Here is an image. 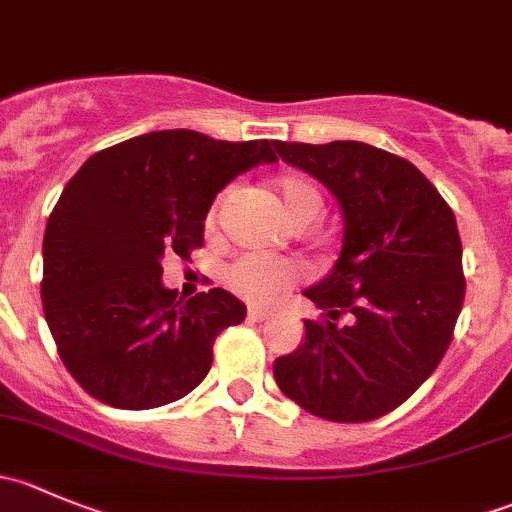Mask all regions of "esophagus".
I'll list each match as a JSON object with an SVG mask.
<instances>
[{
  "instance_id": "1",
  "label": "esophagus",
  "mask_w": 512,
  "mask_h": 512,
  "mask_svg": "<svg viewBox=\"0 0 512 512\" xmlns=\"http://www.w3.org/2000/svg\"><path fill=\"white\" fill-rule=\"evenodd\" d=\"M247 319H250V322H267V319H270V312H265V309H250V312H247Z\"/></svg>"
}]
</instances>
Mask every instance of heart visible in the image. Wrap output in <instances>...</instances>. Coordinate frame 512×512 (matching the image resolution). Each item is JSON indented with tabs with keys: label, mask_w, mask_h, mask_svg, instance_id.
I'll use <instances>...</instances> for the list:
<instances>
[{
	"label": "heart",
	"mask_w": 512,
	"mask_h": 512,
	"mask_svg": "<svg viewBox=\"0 0 512 512\" xmlns=\"http://www.w3.org/2000/svg\"><path fill=\"white\" fill-rule=\"evenodd\" d=\"M272 193L280 203L282 215L292 227H307L322 215L324 198L317 185L299 173H285L272 180ZM225 193L213 200L205 215V230L213 235L223 213ZM302 280V267L294 262H275L267 257L247 255L237 260L227 272V282L240 297L252 304H275Z\"/></svg>",
	"instance_id": "1"
}]
</instances>
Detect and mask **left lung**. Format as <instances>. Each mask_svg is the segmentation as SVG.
Wrapping results in <instances>:
<instances>
[{
	"mask_svg": "<svg viewBox=\"0 0 512 512\" xmlns=\"http://www.w3.org/2000/svg\"><path fill=\"white\" fill-rule=\"evenodd\" d=\"M285 163L332 190L344 247L304 297V344L275 361L277 386L309 414L361 423L389 414L433 374L453 339L466 277L456 215L406 158L359 141H275ZM342 313L349 325H337Z\"/></svg>",
	"mask_w": 512,
	"mask_h": 512,
	"instance_id": "1",
	"label": "left lung"
}]
</instances>
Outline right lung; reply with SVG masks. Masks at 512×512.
Wrapping results in <instances>:
<instances>
[{
    "instance_id": "1",
    "label": "right lung",
    "mask_w": 512,
    "mask_h": 512,
    "mask_svg": "<svg viewBox=\"0 0 512 512\" xmlns=\"http://www.w3.org/2000/svg\"><path fill=\"white\" fill-rule=\"evenodd\" d=\"M272 146L153 131L94 153L66 183L44 232L41 302L61 361L94 399L156 409L208 376L215 337L245 304L223 287L178 297L160 260L203 247L215 195L275 163Z\"/></svg>"
}]
</instances>
